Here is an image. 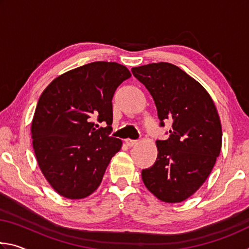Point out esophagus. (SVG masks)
Masks as SVG:
<instances>
[{
    "label": "esophagus",
    "instance_id": "esophagus-1",
    "mask_svg": "<svg viewBox=\"0 0 249 249\" xmlns=\"http://www.w3.org/2000/svg\"><path fill=\"white\" fill-rule=\"evenodd\" d=\"M125 142H126V145L127 146H129V147H133V146H135L137 144V141H135V140H125Z\"/></svg>",
    "mask_w": 249,
    "mask_h": 249
}]
</instances>
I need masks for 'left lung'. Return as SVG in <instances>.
Returning a JSON list of instances; mask_svg holds the SVG:
<instances>
[{
	"mask_svg": "<svg viewBox=\"0 0 249 249\" xmlns=\"http://www.w3.org/2000/svg\"><path fill=\"white\" fill-rule=\"evenodd\" d=\"M153 96L160 126L172 122L169 138L156 141L158 155L142 171L146 188L162 202L179 203L208 179L222 147V125L212 98L179 67L158 62L132 68Z\"/></svg>",
	"mask_w": 249,
	"mask_h": 249,
	"instance_id": "8db88e82",
	"label": "left lung"
}]
</instances>
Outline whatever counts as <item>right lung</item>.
Masks as SVG:
<instances>
[{"label": "right lung", "instance_id": "1", "mask_svg": "<svg viewBox=\"0 0 249 249\" xmlns=\"http://www.w3.org/2000/svg\"><path fill=\"white\" fill-rule=\"evenodd\" d=\"M132 77L125 66L95 61L59 75L46 88L32 122L34 153L46 180L58 195L79 200L102 182L122 141L109 136L112 99ZM98 118L107 123L99 128Z\"/></svg>", "mask_w": 249, "mask_h": 249}]
</instances>
